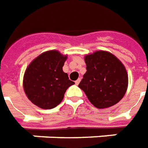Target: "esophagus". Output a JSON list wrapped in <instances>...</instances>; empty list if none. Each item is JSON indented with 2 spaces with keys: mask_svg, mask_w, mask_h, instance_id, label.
<instances>
[{
  "mask_svg": "<svg viewBox=\"0 0 148 148\" xmlns=\"http://www.w3.org/2000/svg\"><path fill=\"white\" fill-rule=\"evenodd\" d=\"M80 81H81V79H78L76 81H75V84H76V85H79V84L80 83Z\"/></svg>",
  "mask_w": 148,
  "mask_h": 148,
  "instance_id": "obj_1",
  "label": "esophagus"
}]
</instances>
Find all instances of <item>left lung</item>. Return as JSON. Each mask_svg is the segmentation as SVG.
<instances>
[{"mask_svg": "<svg viewBox=\"0 0 148 148\" xmlns=\"http://www.w3.org/2000/svg\"><path fill=\"white\" fill-rule=\"evenodd\" d=\"M87 71L79 87L95 107L108 108L118 103L128 88L125 65L115 55L97 51L84 56Z\"/></svg>", "mask_w": 148, "mask_h": 148, "instance_id": "obj_1", "label": "left lung"}]
</instances>
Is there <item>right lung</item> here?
<instances>
[{"label":"right lung","instance_id":"add662e5","mask_svg":"<svg viewBox=\"0 0 148 148\" xmlns=\"http://www.w3.org/2000/svg\"><path fill=\"white\" fill-rule=\"evenodd\" d=\"M67 55L56 50L45 51L28 64L23 79V90L32 103L42 109H52L64 98L74 82L69 80L63 66Z\"/></svg>","mask_w":148,"mask_h":148}]
</instances>
